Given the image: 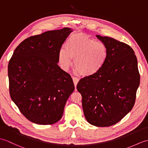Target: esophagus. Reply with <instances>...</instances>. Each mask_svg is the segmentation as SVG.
<instances>
[{
	"mask_svg": "<svg viewBox=\"0 0 148 148\" xmlns=\"http://www.w3.org/2000/svg\"><path fill=\"white\" fill-rule=\"evenodd\" d=\"M72 79H73V82H74L75 87H76L77 83L79 82V78H77L76 77H72Z\"/></svg>",
	"mask_w": 148,
	"mask_h": 148,
	"instance_id": "obj_1",
	"label": "esophagus"
}]
</instances>
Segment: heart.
I'll return each instance as SVG.
<instances>
[{"label": "heart", "instance_id": "obj_1", "mask_svg": "<svg viewBox=\"0 0 148 148\" xmlns=\"http://www.w3.org/2000/svg\"><path fill=\"white\" fill-rule=\"evenodd\" d=\"M65 48L60 49L58 61L67 71L72 64L84 76H92L102 68L108 56V48L102 41H95L83 34H74L67 39Z\"/></svg>", "mask_w": 148, "mask_h": 148}]
</instances>
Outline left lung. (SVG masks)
<instances>
[{"instance_id":"1","label":"left lung","mask_w":148,"mask_h":148,"mask_svg":"<svg viewBox=\"0 0 148 148\" xmlns=\"http://www.w3.org/2000/svg\"><path fill=\"white\" fill-rule=\"evenodd\" d=\"M108 48L102 68L79 80L77 90L82 96L87 121L97 127L115 125L135 104L140 83L137 60L131 47L111 37L96 36Z\"/></svg>"}]
</instances>
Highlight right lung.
Returning <instances> with one entry per match:
<instances>
[{"label": "right lung", "instance_id": "obj_1", "mask_svg": "<svg viewBox=\"0 0 148 148\" xmlns=\"http://www.w3.org/2000/svg\"><path fill=\"white\" fill-rule=\"evenodd\" d=\"M71 32L65 27L30 36L16 47L9 62L11 98L34 123L58 121L74 92L71 75L57 64L60 49Z\"/></svg>", "mask_w": 148, "mask_h": 148}]
</instances>
